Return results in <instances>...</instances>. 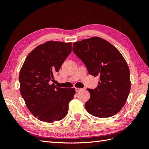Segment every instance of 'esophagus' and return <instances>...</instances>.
<instances>
[{
  "instance_id": "esophagus-1",
  "label": "esophagus",
  "mask_w": 149,
  "mask_h": 149,
  "mask_svg": "<svg viewBox=\"0 0 149 149\" xmlns=\"http://www.w3.org/2000/svg\"><path fill=\"white\" fill-rule=\"evenodd\" d=\"M83 89H81V88H75V90H76V92H79V91H81Z\"/></svg>"
}]
</instances>
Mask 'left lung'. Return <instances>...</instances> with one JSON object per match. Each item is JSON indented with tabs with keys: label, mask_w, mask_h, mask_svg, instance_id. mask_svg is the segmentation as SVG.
<instances>
[{
	"label": "left lung",
	"mask_w": 149,
	"mask_h": 149,
	"mask_svg": "<svg viewBox=\"0 0 149 149\" xmlns=\"http://www.w3.org/2000/svg\"><path fill=\"white\" fill-rule=\"evenodd\" d=\"M73 51L89 74L100 78L96 88L87 89L90 98L86 109L100 118L116 114L127 101L131 86L129 66L123 55L109 42L97 37L74 42Z\"/></svg>",
	"instance_id": "1"
}]
</instances>
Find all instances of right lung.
Masks as SVG:
<instances>
[{
	"mask_svg": "<svg viewBox=\"0 0 149 149\" xmlns=\"http://www.w3.org/2000/svg\"><path fill=\"white\" fill-rule=\"evenodd\" d=\"M71 43L49 41L40 45L26 58L20 71V91L31 113L45 123L63 119L75 94L74 88L51 84L71 52Z\"/></svg>",
	"mask_w": 149,
	"mask_h": 149,
	"instance_id": "right-lung-1",
	"label": "right lung"
}]
</instances>
